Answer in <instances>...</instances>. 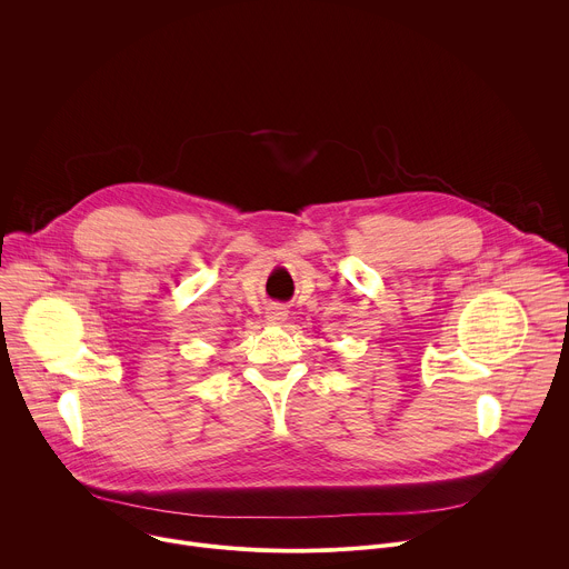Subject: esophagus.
<instances>
[{
	"instance_id": "1",
	"label": "esophagus",
	"mask_w": 569,
	"mask_h": 569,
	"mask_svg": "<svg viewBox=\"0 0 569 569\" xmlns=\"http://www.w3.org/2000/svg\"><path fill=\"white\" fill-rule=\"evenodd\" d=\"M266 317H268V321H270V323H281V321L288 317V310H286L283 306L274 303V306H270V308H268V315H266Z\"/></svg>"
}]
</instances>
